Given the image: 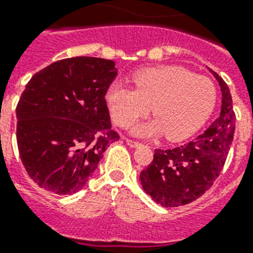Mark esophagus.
<instances>
[{"label":"esophagus","mask_w":253,"mask_h":253,"mask_svg":"<svg viewBox=\"0 0 253 253\" xmlns=\"http://www.w3.org/2000/svg\"><path fill=\"white\" fill-rule=\"evenodd\" d=\"M126 143L127 145L131 146V148H136V146L140 145L139 141H135V140H131V139H126Z\"/></svg>","instance_id":"obj_1"}]
</instances>
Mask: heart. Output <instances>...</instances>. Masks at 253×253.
I'll return each instance as SVG.
<instances>
[{
  "instance_id": "1",
  "label": "heart",
  "mask_w": 253,
  "mask_h": 253,
  "mask_svg": "<svg viewBox=\"0 0 253 253\" xmlns=\"http://www.w3.org/2000/svg\"><path fill=\"white\" fill-rule=\"evenodd\" d=\"M131 81L135 88L120 82L110 84L105 100L112 120L121 127L131 126L153 108L157 118L133 128L139 136L165 133L173 141L188 139L207 122L215 109V84L186 68H145L133 73Z\"/></svg>"
}]
</instances>
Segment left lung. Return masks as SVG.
I'll return each mask as SVG.
<instances>
[{"label":"left lung","instance_id":"left-lung-1","mask_svg":"<svg viewBox=\"0 0 253 253\" xmlns=\"http://www.w3.org/2000/svg\"><path fill=\"white\" fill-rule=\"evenodd\" d=\"M221 87V112L198 137L173 149H156L149 166L140 173L143 189L163 207L188 205L205 194L217 179L235 130V113L225 81L211 71Z\"/></svg>","mask_w":253,"mask_h":253}]
</instances>
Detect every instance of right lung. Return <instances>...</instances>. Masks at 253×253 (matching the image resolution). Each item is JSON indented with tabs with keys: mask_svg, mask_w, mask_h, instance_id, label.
Segmentation results:
<instances>
[{
	"mask_svg": "<svg viewBox=\"0 0 253 253\" xmlns=\"http://www.w3.org/2000/svg\"><path fill=\"white\" fill-rule=\"evenodd\" d=\"M117 76L113 60L76 56L37 72L16 105V141L25 171L40 188L73 194L84 188L112 130L105 94Z\"/></svg>",
	"mask_w": 253,
	"mask_h": 253,
	"instance_id": "1",
	"label": "right lung"
}]
</instances>
